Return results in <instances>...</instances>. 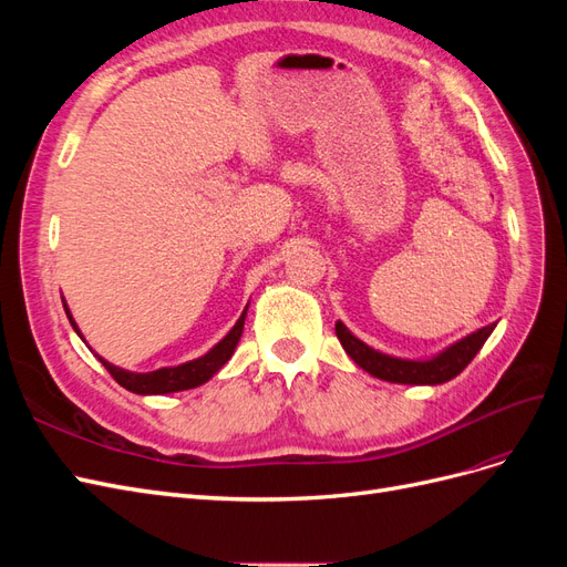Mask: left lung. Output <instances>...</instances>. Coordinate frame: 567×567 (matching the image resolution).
<instances>
[{"mask_svg": "<svg viewBox=\"0 0 567 567\" xmlns=\"http://www.w3.org/2000/svg\"><path fill=\"white\" fill-rule=\"evenodd\" d=\"M496 323L483 326L475 333L456 340L454 346L444 348L431 359H402L392 357L381 350H373L364 340H359L346 323L336 321V336L342 350L350 354L357 367H362L367 373L388 383H404V385H440L447 383L466 369L473 357L485 346V340L494 331Z\"/></svg>", "mask_w": 567, "mask_h": 567, "instance_id": "left-lung-1", "label": "left lung"}]
</instances>
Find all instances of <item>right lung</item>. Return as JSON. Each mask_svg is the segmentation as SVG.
Returning a JSON list of instances; mask_svg holds the SVG:
<instances>
[{
    "instance_id": "obj_1",
    "label": "right lung",
    "mask_w": 567,
    "mask_h": 567,
    "mask_svg": "<svg viewBox=\"0 0 567 567\" xmlns=\"http://www.w3.org/2000/svg\"><path fill=\"white\" fill-rule=\"evenodd\" d=\"M63 310L68 315V321H71V326L75 329V333L82 338L71 310H68L65 300H63ZM246 312H248V305H246L244 315L238 317V321L234 323V329L225 338H221L213 350H208L203 357L192 359V362H184L179 367H163V369L148 371V373H134V371H127V369L113 367L111 362H106L104 357H99V354L96 357H99V362L106 367V371L113 375V379L130 392H136V394H167V392L192 390V388L208 383L213 375L229 362L236 346H238V340H241Z\"/></svg>"
}]
</instances>
